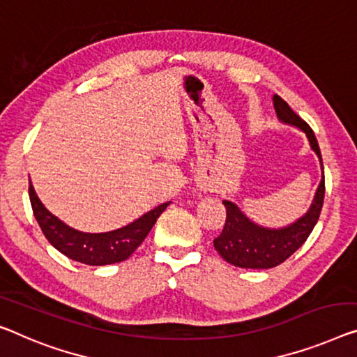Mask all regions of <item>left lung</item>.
<instances>
[{"instance_id": "1", "label": "left lung", "mask_w": 357, "mask_h": 357, "mask_svg": "<svg viewBox=\"0 0 357 357\" xmlns=\"http://www.w3.org/2000/svg\"><path fill=\"white\" fill-rule=\"evenodd\" d=\"M274 107L278 112V116L284 123L294 125L306 132L311 149L317 153L319 160H321L322 179L310 211L294 225L284 227V229H266V227L257 226L238 210L236 204L227 200L222 202L226 206V221L220 236L213 241V245H215L216 252L221 255L222 259L245 269L275 268V266L284 263L287 258H290L306 242V238L314 229L324 205V195H326L324 163L314 131L278 94L274 96Z\"/></svg>"}]
</instances>
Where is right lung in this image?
Wrapping results in <instances>:
<instances>
[{"instance_id":"right-lung-1","label":"right lung","mask_w":357,"mask_h":357,"mask_svg":"<svg viewBox=\"0 0 357 357\" xmlns=\"http://www.w3.org/2000/svg\"><path fill=\"white\" fill-rule=\"evenodd\" d=\"M30 204L33 215L38 221L43 234L52 247L59 250L70 259L88 266H105L125 261L135 253V250L144 242L152 226L155 225L157 218L162 215L169 205H158L157 208L146 213L139 220L132 221L121 229L102 232V234H86L79 232L63 225L54 215L45 208L38 195L35 194L33 185H29Z\"/></svg>"}]
</instances>
